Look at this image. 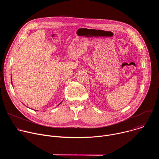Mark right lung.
<instances>
[{
    "instance_id": "1",
    "label": "right lung",
    "mask_w": 159,
    "mask_h": 159,
    "mask_svg": "<svg viewBox=\"0 0 159 159\" xmlns=\"http://www.w3.org/2000/svg\"><path fill=\"white\" fill-rule=\"evenodd\" d=\"M11 84H12V87H14V90H15V92H16V95H17V98H18V99H19V101L21 102V103L23 104V105H25L26 107H28V108H30V109H33V110H34V111H41V112H44V111H49V110H51V109H54L55 107H57L58 106H59L63 101V99H61L60 100H59L57 102H56L55 104H53L52 106H48V107H44V108H38V107H33L32 106H30V105H29L28 104H26L23 100H22L20 98V96H19V94H18V93H17V90H16V87H15V85H14V79H13V75H12V72H11Z\"/></svg>"
}]
</instances>
